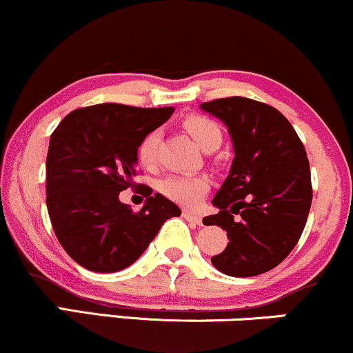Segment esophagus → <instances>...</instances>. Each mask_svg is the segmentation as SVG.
<instances>
[{"label":"esophagus","mask_w":353,"mask_h":353,"mask_svg":"<svg viewBox=\"0 0 353 353\" xmlns=\"http://www.w3.org/2000/svg\"><path fill=\"white\" fill-rule=\"evenodd\" d=\"M183 218L186 219V221L196 223V225H201V223H203V218L198 216V214L192 213V211H183Z\"/></svg>","instance_id":"34e87169"}]
</instances>
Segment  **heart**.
<instances>
[{
  "label": "heart",
  "instance_id": "heart-1",
  "mask_svg": "<svg viewBox=\"0 0 353 353\" xmlns=\"http://www.w3.org/2000/svg\"><path fill=\"white\" fill-rule=\"evenodd\" d=\"M186 130L193 137L203 150L213 143H221V130L216 122L201 115H192L185 120ZM161 142V130L153 128L140 140L137 148V159L145 168H153L159 160V147ZM160 193L168 200L178 203V205L194 208L201 203L205 194L210 190V180L205 175H172L165 176L159 183Z\"/></svg>",
  "mask_w": 353,
  "mask_h": 353
}]
</instances>
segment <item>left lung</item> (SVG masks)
<instances>
[{
    "label": "left lung",
    "mask_w": 353,
    "mask_h": 353,
    "mask_svg": "<svg viewBox=\"0 0 353 353\" xmlns=\"http://www.w3.org/2000/svg\"><path fill=\"white\" fill-rule=\"evenodd\" d=\"M200 107L225 122L234 147L230 175L213 198L219 211L203 219L230 239L211 263L233 277L263 274L288 258L304 231L312 203L307 153L291 122L268 103L226 97Z\"/></svg>",
    "instance_id": "8db88e82"
}]
</instances>
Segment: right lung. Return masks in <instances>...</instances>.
Here are the masks:
<instances>
[{
    "label": "right lung",
    "mask_w": 353,
    "mask_h": 353,
    "mask_svg": "<svg viewBox=\"0 0 353 353\" xmlns=\"http://www.w3.org/2000/svg\"><path fill=\"white\" fill-rule=\"evenodd\" d=\"M173 110L97 103L72 110L52 132L46 205L61 246L82 268L122 271L143 254L168 218L181 214L163 194L150 196L147 185V201L137 213L119 200L120 192L135 185L140 140Z\"/></svg>",
    "instance_id": "1"
}]
</instances>
